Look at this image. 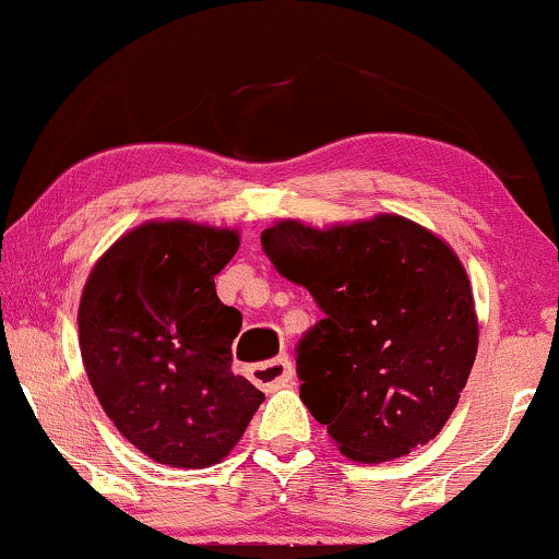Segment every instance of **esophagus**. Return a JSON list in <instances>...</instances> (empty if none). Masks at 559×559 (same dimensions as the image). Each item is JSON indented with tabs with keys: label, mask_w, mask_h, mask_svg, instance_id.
Segmentation results:
<instances>
[{
	"label": "esophagus",
	"mask_w": 559,
	"mask_h": 559,
	"mask_svg": "<svg viewBox=\"0 0 559 559\" xmlns=\"http://www.w3.org/2000/svg\"><path fill=\"white\" fill-rule=\"evenodd\" d=\"M247 377H250L252 384H258L260 390L273 392L278 390V386H286L288 381H294V364L288 356H278L273 358V361L250 366Z\"/></svg>",
	"instance_id": "34e87169"
}]
</instances>
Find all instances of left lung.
<instances>
[{
    "instance_id": "left-lung-1",
    "label": "left lung",
    "mask_w": 559,
    "mask_h": 559,
    "mask_svg": "<svg viewBox=\"0 0 559 559\" xmlns=\"http://www.w3.org/2000/svg\"><path fill=\"white\" fill-rule=\"evenodd\" d=\"M260 242L324 312L296 345V373L335 447L377 464L436 438L477 356L475 299L454 250L394 214L324 231L286 218Z\"/></svg>"
}]
</instances>
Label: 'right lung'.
Instances as JSON below:
<instances>
[{
    "label": "right lung",
    "instance_id": "obj_1",
    "mask_svg": "<svg viewBox=\"0 0 559 559\" xmlns=\"http://www.w3.org/2000/svg\"><path fill=\"white\" fill-rule=\"evenodd\" d=\"M239 235L193 222H146L92 267L80 348L112 426L159 464L203 469L242 438L265 394L231 373L242 314L214 275Z\"/></svg>",
    "mask_w": 559,
    "mask_h": 559
}]
</instances>
